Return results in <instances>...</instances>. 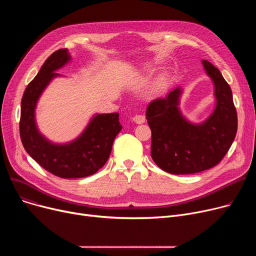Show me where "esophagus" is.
<instances>
[{"label": "esophagus", "instance_id": "esophagus-1", "mask_svg": "<svg viewBox=\"0 0 256 256\" xmlns=\"http://www.w3.org/2000/svg\"><path fill=\"white\" fill-rule=\"evenodd\" d=\"M132 120L135 121L136 124H143L144 121H145V116L144 115H135V116L132 117Z\"/></svg>", "mask_w": 256, "mask_h": 256}]
</instances>
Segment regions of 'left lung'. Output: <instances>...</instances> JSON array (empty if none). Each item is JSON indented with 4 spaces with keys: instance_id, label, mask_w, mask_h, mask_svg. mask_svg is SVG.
Segmentation results:
<instances>
[{
    "instance_id": "left-lung-1",
    "label": "left lung",
    "mask_w": 256,
    "mask_h": 256,
    "mask_svg": "<svg viewBox=\"0 0 256 256\" xmlns=\"http://www.w3.org/2000/svg\"><path fill=\"white\" fill-rule=\"evenodd\" d=\"M202 64L214 83L216 98L212 113L204 122L192 124L182 114L180 87L147 106L152 158L160 169L171 174H193L216 166L236 135L238 116L232 89L210 62L202 60Z\"/></svg>"
}]
</instances>
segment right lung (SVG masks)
Listing matches in <instances>:
<instances>
[{
	"label": "right lung",
	"mask_w": 256,
	"mask_h": 256,
	"mask_svg": "<svg viewBox=\"0 0 256 256\" xmlns=\"http://www.w3.org/2000/svg\"><path fill=\"white\" fill-rule=\"evenodd\" d=\"M67 48L52 52L26 86L22 98L20 134L26 152L46 171L61 178H80L98 172L110 156L115 137L122 128L119 114H96L72 142L57 144L39 132L35 121L37 102L55 72L70 61Z\"/></svg>",
	"instance_id": "right-lung-1"
}]
</instances>
